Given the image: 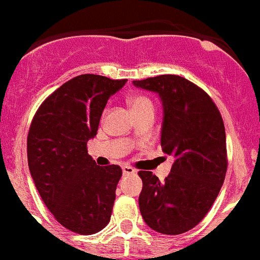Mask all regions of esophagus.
I'll use <instances>...</instances> for the list:
<instances>
[{
	"instance_id": "esophagus-1",
	"label": "esophagus",
	"mask_w": 260,
	"mask_h": 260,
	"mask_svg": "<svg viewBox=\"0 0 260 260\" xmlns=\"http://www.w3.org/2000/svg\"><path fill=\"white\" fill-rule=\"evenodd\" d=\"M122 172H123L124 176H130V174L136 173V169H134V168H132V166L124 165L123 168H122Z\"/></svg>"
}]
</instances>
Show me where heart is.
I'll return each instance as SVG.
<instances>
[{
	"label": "heart",
	"instance_id": "obj_1",
	"mask_svg": "<svg viewBox=\"0 0 260 260\" xmlns=\"http://www.w3.org/2000/svg\"><path fill=\"white\" fill-rule=\"evenodd\" d=\"M130 107H132L133 113H138V111H145V110H151L154 111V105L151 102L150 98L145 96V95H134L130 98Z\"/></svg>",
	"mask_w": 260,
	"mask_h": 260
}]
</instances>
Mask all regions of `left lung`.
<instances>
[{
	"label": "left lung",
	"instance_id": "left-lung-1",
	"mask_svg": "<svg viewBox=\"0 0 260 260\" xmlns=\"http://www.w3.org/2000/svg\"><path fill=\"white\" fill-rule=\"evenodd\" d=\"M133 83L161 98V147L174 158L164 181L151 172H138L141 215L151 230L180 235L204 219L223 185L228 166L223 118L212 98L178 75Z\"/></svg>",
	"mask_w": 260,
	"mask_h": 260
}]
</instances>
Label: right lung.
Here are the masks:
<instances>
[{
  "label": "right lung",
  "mask_w": 260,
  "mask_h": 260,
  "mask_svg": "<svg viewBox=\"0 0 260 260\" xmlns=\"http://www.w3.org/2000/svg\"><path fill=\"white\" fill-rule=\"evenodd\" d=\"M127 82L79 75L37 109L26 141L28 165L41 199L57 221L80 235L109 224L122 169L99 166L87 153L109 98Z\"/></svg>",
  "instance_id": "obj_1"
}]
</instances>
